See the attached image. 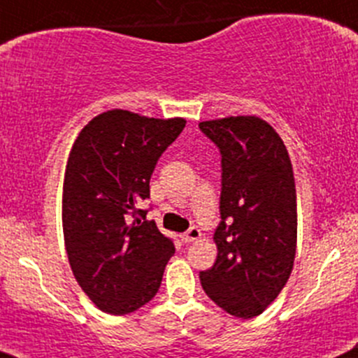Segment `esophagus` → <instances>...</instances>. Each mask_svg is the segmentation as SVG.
<instances>
[{"label": "esophagus", "mask_w": 358, "mask_h": 358, "mask_svg": "<svg viewBox=\"0 0 358 358\" xmlns=\"http://www.w3.org/2000/svg\"><path fill=\"white\" fill-rule=\"evenodd\" d=\"M202 236V233H200V229L199 227H190V229L187 231L185 234H183L182 236V239L185 243H192V241H197V239Z\"/></svg>", "instance_id": "obj_1"}]
</instances>
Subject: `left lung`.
Returning a JSON list of instances; mask_svg holds the SVG:
<instances>
[{"label": "left lung", "instance_id": "obj_1", "mask_svg": "<svg viewBox=\"0 0 358 358\" xmlns=\"http://www.w3.org/2000/svg\"><path fill=\"white\" fill-rule=\"evenodd\" d=\"M221 151L217 258L200 282L219 308L255 317L277 299L296 258L297 197L284 141L255 115L199 124Z\"/></svg>", "mask_w": 358, "mask_h": 358}]
</instances>
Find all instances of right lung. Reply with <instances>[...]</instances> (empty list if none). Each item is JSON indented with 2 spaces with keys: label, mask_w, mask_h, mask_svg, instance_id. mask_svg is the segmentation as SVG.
I'll list each match as a JSON object with an SVG mask.
<instances>
[{
  "label": "right lung",
  "mask_w": 358,
  "mask_h": 358,
  "mask_svg": "<svg viewBox=\"0 0 358 358\" xmlns=\"http://www.w3.org/2000/svg\"><path fill=\"white\" fill-rule=\"evenodd\" d=\"M185 124L115 108L90 120L74 141L62 185L64 245L74 278L103 313L129 314L158 292L175 245L139 203Z\"/></svg>",
  "instance_id": "1"
}]
</instances>
